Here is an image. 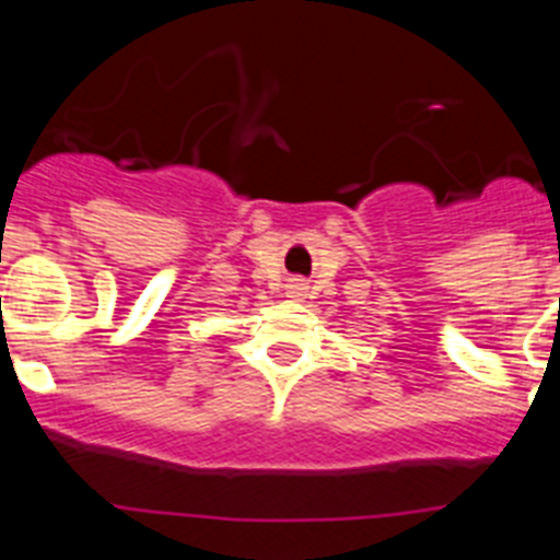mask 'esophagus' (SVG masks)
Returning a JSON list of instances; mask_svg holds the SVG:
<instances>
[{"mask_svg":"<svg viewBox=\"0 0 560 560\" xmlns=\"http://www.w3.org/2000/svg\"><path fill=\"white\" fill-rule=\"evenodd\" d=\"M294 289H300V285H294ZM291 294H300V291H291Z\"/></svg>","mask_w":560,"mask_h":560,"instance_id":"1","label":"esophagus"}]
</instances>
